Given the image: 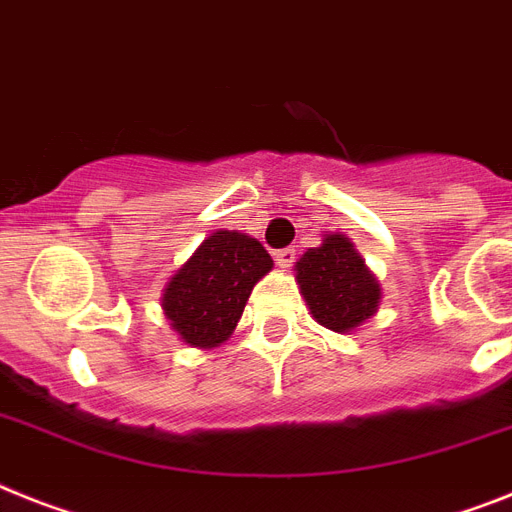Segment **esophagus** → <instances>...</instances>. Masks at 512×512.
<instances>
[{
    "instance_id": "34e87169",
    "label": "esophagus",
    "mask_w": 512,
    "mask_h": 512,
    "mask_svg": "<svg viewBox=\"0 0 512 512\" xmlns=\"http://www.w3.org/2000/svg\"><path fill=\"white\" fill-rule=\"evenodd\" d=\"M294 260H296V249L294 247H283V249H278L276 252V263H278V268H291V265H294Z\"/></svg>"
}]
</instances>
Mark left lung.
I'll use <instances>...</instances> for the list:
<instances>
[{
	"mask_svg": "<svg viewBox=\"0 0 512 512\" xmlns=\"http://www.w3.org/2000/svg\"><path fill=\"white\" fill-rule=\"evenodd\" d=\"M294 270L304 302L322 328L351 333L380 307V283L349 236L325 234L320 247L307 249Z\"/></svg>",
	"mask_w": 512,
	"mask_h": 512,
	"instance_id": "left-lung-1",
	"label": "left lung"
}]
</instances>
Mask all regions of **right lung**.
I'll list each match as a JSON object with an SVG mask.
<instances>
[{"label": "right lung", "mask_w": 512, "mask_h": 512, "mask_svg": "<svg viewBox=\"0 0 512 512\" xmlns=\"http://www.w3.org/2000/svg\"><path fill=\"white\" fill-rule=\"evenodd\" d=\"M273 270L257 239L239 231H213L169 278L161 307L176 336L197 349L229 341L255 283Z\"/></svg>", "instance_id": "add662e5"}]
</instances>
